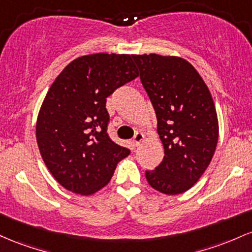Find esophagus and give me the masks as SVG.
Listing matches in <instances>:
<instances>
[{
	"mask_svg": "<svg viewBox=\"0 0 252 252\" xmlns=\"http://www.w3.org/2000/svg\"><path fill=\"white\" fill-rule=\"evenodd\" d=\"M143 139H144L143 132H140V131L135 132V134H134V137H133V143H134V145H135V146L139 145V144L141 143V140H143Z\"/></svg>",
	"mask_w": 252,
	"mask_h": 252,
	"instance_id": "obj_1",
	"label": "esophagus"
}]
</instances>
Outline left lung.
I'll return each mask as SVG.
<instances>
[{"instance_id":"1","label":"left lung","mask_w":252,"mask_h":252,"mask_svg":"<svg viewBox=\"0 0 252 252\" xmlns=\"http://www.w3.org/2000/svg\"><path fill=\"white\" fill-rule=\"evenodd\" d=\"M157 117L162 163L146 170L160 193L181 194L199 181L218 143V119L210 90L190 63L159 55L132 56Z\"/></svg>"}]
</instances>
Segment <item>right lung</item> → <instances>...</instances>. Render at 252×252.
<instances>
[{"label": "right lung", "mask_w": 252, "mask_h": 252, "mask_svg": "<svg viewBox=\"0 0 252 252\" xmlns=\"http://www.w3.org/2000/svg\"><path fill=\"white\" fill-rule=\"evenodd\" d=\"M135 77L132 56L96 53L72 61L53 82L36 120V143L47 169L65 189L96 193L129 155L109 137L106 102Z\"/></svg>", "instance_id": "add662e5"}]
</instances>
